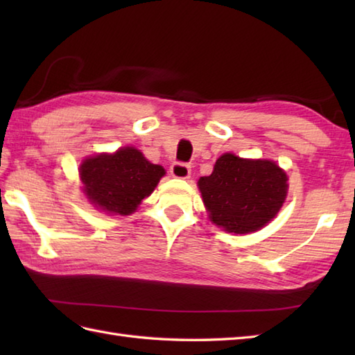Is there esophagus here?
I'll use <instances>...</instances> for the list:
<instances>
[{"label": "esophagus", "instance_id": "obj_1", "mask_svg": "<svg viewBox=\"0 0 355 355\" xmlns=\"http://www.w3.org/2000/svg\"><path fill=\"white\" fill-rule=\"evenodd\" d=\"M171 175L180 178V180H186L191 177V166L184 164V163H173L171 166Z\"/></svg>", "mask_w": 355, "mask_h": 355}]
</instances>
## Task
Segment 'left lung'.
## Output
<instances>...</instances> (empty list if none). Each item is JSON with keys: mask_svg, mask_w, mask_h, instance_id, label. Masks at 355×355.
I'll use <instances>...</instances> for the list:
<instances>
[{"mask_svg": "<svg viewBox=\"0 0 355 355\" xmlns=\"http://www.w3.org/2000/svg\"><path fill=\"white\" fill-rule=\"evenodd\" d=\"M288 177L271 160H247L223 154L214 172L198 180L210 221L229 233L262 229L281 210Z\"/></svg>", "mask_w": 355, "mask_h": 355, "instance_id": "left-lung-1", "label": "left lung"}]
</instances>
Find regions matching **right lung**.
Instances as JSON below:
<instances>
[{"mask_svg": "<svg viewBox=\"0 0 355 355\" xmlns=\"http://www.w3.org/2000/svg\"><path fill=\"white\" fill-rule=\"evenodd\" d=\"M164 173L160 164L148 162L131 146L120 148L114 154L88 157L79 168L88 201L110 215L135 212Z\"/></svg>", "mask_w": 355, "mask_h": 355, "instance_id": "obj_1", "label": "right lung"}]
</instances>
